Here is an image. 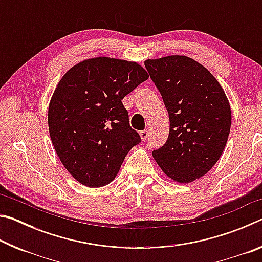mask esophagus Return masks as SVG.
Returning a JSON list of instances; mask_svg holds the SVG:
<instances>
[{
  "label": "esophagus",
  "mask_w": 262,
  "mask_h": 262,
  "mask_svg": "<svg viewBox=\"0 0 262 262\" xmlns=\"http://www.w3.org/2000/svg\"><path fill=\"white\" fill-rule=\"evenodd\" d=\"M140 135H141V139L145 141L149 136V130H142V132H140Z\"/></svg>",
  "instance_id": "1"
}]
</instances>
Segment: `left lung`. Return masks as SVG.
I'll return each instance as SVG.
<instances>
[{
    "label": "left lung",
    "instance_id": "1",
    "mask_svg": "<svg viewBox=\"0 0 262 262\" xmlns=\"http://www.w3.org/2000/svg\"><path fill=\"white\" fill-rule=\"evenodd\" d=\"M145 68L161 92L170 132L152 156L178 183L205 176L219 161L231 127V110L216 78L199 62L171 55L147 60Z\"/></svg>",
    "mask_w": 262,
    "mask_h": 262
}]
</instances>
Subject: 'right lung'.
I'll return each instance as SVG.
<instances>
[{
  "label": "right lung",
  "instance_id": "obj_1",
  "mask_svg": "<svg viewBox=\"0 0 262 262\" xmlns=\"http://www.w3.org/2000/svg\"><path fill=\"white\" fill-rule=\"evenodd\" d=\"M148 74L135 62L96 57L68 70L48 108V127L61 163L88 187L110 184L141 142L122 99Z\"/></svg>",
  "mask_w": 262,
  "mask_h": 262
}]
</instances>
